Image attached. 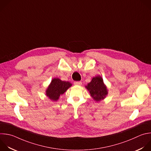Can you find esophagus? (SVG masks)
<instances>
[{
    "label": "esophagus",
    "instance_id": "esophagus-1",
    "mask_svg": "<svg viewBox=\"0 0 151 151\" xmlns=\"http://www.w3.org/2000/svg\"><path fill=\"white\" fill-rule=\"evenodd\" d=\"M74 85H82V82L81 81H75L73 82Z\"/></svg>",
    "mask_w": 151,
    "mask_h": 151
}]
</instances>
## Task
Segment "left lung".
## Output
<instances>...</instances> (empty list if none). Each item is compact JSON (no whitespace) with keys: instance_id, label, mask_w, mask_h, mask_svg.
Segmentation results:
<instances>
[{"instance_id":"8db88e82","label":"left lung","mask_w":151,"mask_h":151,"mask_svg":"<svg viewBox=\"0 0 151 151\" xmlns=\"http://www.w3.org/2000/svg\"><path fill=\"white\" fill-rule=\"evenodd\" d=\"M86 88L96 101L103 99L108 93L107 88L104 84L103 79L100 76L93 78L91 82L86 86Z\"/></svg>"}]
</instances>
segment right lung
<instances>
[{
  "mask_svg": "<svg viewBox=\"0 0 151 151\" xmlns=\"http://www.w3.org/2000/svg\"><path fill=\"white\" fill-rule=\"evenodd\" d=\"M72 86L69 82L62 81L59 78H55L46 90L47 96L53 101H57L60 95L64 93Z\"/></svg>",
  "mask_w": 151,
  "mask_h": 151,
  "instance_id": "add662e5",
  "label": "right lung"
}]
</instances>
